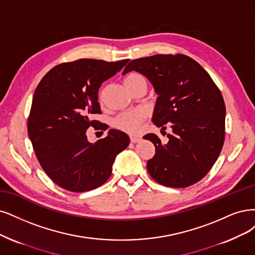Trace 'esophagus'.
<instances>
[{"instance_id":"1","label":"esophagus","mask_w":255,"mask_h":255,"mask_svg":"<svg viewBox=\"0 0 255 255\" xmlns=\"http://www.w3.org/2000/svg\"><path fill=\"white\" fill-rule=\"evenodd\" d=\"M139 140H140L139 136H136V135H131L130 136V142L131 143H138Z\"/></svg>"}]
</instances>
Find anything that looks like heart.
Returning <instances> with one entry per match:
<instances>
[{
  "label": "heart",
  "mask_w": 255,
  "mask_h": 255,
  "mask_svg": "<svg viewBox=\"0 0 255 255\" xmlns=\"http://www.w3.org/2000/svg\"><path fill=\"white\" fill-rule=\"evenodd\" d=\"M145 81L144 77L137 72H130L124 79L126 86H133V85ZM146 118V113L140 109H133L123 112L115 120V125L117 128L126 131L128 133H136L139 130V126Z\"/></svg>",
  "instance_id": "heart-1"
}]
</instances>
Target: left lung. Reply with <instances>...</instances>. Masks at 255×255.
I'll use <instances>...</instances> for the list:
<instances>
[{
  "label": "left lung",
  "instance_id": "8db88e82",
  "mask_svg": "<svg viewBox=\"0 0 255 255\" xmlns=\"http://www.w3.org/2000/svg\"><path fill=\"white\" fill-rule=\"evenodd\" d=\"M137 71L158 94L152 121L172 129L168 143L153 133L155 154L147 162L153 180L166 187L191 186L210 171L225 140L222 93L202 66L185 54H154L131 61L123 73Z\"/></svg>",
  "mask_w": 255,
  "mask_h": 255
}]
</instances>
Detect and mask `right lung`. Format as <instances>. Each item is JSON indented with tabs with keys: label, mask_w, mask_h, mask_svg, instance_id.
Wrapping results in <instances>:
<instances>
[{
	"label": "right lung",
	"mask_w": 255,
	"mask_h": 255,
	"mask_svg": "<svg viewBox=\"0 0 255 255\" xmlns=\"http://www.w3.org/2000/svg\"><path fill=\"white\" fill-rule=\"evenodd\" d=\"M128 61L80 59L62 63L37 85L28 134L43 170L65 190L85 192L102 186L112 173L116 156L129 145V136L116 129L94 144L86 135L89 127L106 129L105 124L91 120L102 113L99 88Z\"/></svg>",
	"instance_id": "add662e5"
}]
</instances>
